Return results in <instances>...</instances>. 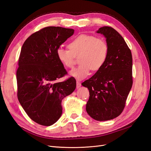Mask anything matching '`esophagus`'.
<instances>
[{"instance_id": "34e87169", "label": "esophagus", "mask_w": 151, "mask_h": 151, "mask_svg": "<svg viewBox=\"0 0 151 151\" xmlns=\"http://www.w3.org/2000/svg\"><path fill=\"white\" fill-rule=\"evenodd\" d=\"M76 84H77V85H76V88H77V89H79L80 87L81 86V83L79 81H77V82H76Z\"/></svg>"}]
</instances>
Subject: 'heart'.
Instances as JSON below:
<instances>
[{"instance_id": "1", "label": "heart", "mask_w": 151, "mask_h": 151, "mask_svg": "<svg viewBox=\"0 0 151 151\" xmlns=\"http://www.w3.org/2000/svg\"><path fill=\"white\" fill-rule=\"evenodd\" d=\"M69 50L58 48L57 57L62 64L67 68L74 65L75 57H79V66L71 70L70 76L81 80L88 77L91 68L98 70L106 62L109 48L104 41L93 36L81 35L68 44Z\"/></svg>"}]
</instances>
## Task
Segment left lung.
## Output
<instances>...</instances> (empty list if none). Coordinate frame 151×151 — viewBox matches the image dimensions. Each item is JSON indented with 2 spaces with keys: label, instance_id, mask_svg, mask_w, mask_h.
Masks as SVG:
<instances>
[{
  "label": "left lung",
  "instance_id": "left-lung-1",
  "mask_svg": "<svg viewBox=\"0 0 151 151\" xmlns=\"http://www.w3.org/2000/svg\"><path fill=\"white\" fill-rule=\"evenodd\" d=\"M109 48L107 60L90 79L82 83L88 88L89 98L86 109L97 121L112 120L119 116L132 83V57L122 36L111 27L100 28Z\"/></svg>",
  "mask_w": 151,
  "mask_h": 151
}]
</instances>
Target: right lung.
Masks as SVG:
<instances>
[{"label": "right lung", "instance_id": "add662e5", "mask_svg": "<svg viewBox=\"0 0 151 151\" xmlns=\"http://www.w3.org/2000/svg\"><path fill=\"white\" fill-rule=\"evenodd\" d=\"M74 30L48 26L31 35L21 48L16 73L17 98L27 115L40 125L50 126L62 113V100L74 92L71 77L55 83L67 74L57 57V50Z\"/></svg>", "mask_w": 151, "mask_h": 151}]
</instances>
